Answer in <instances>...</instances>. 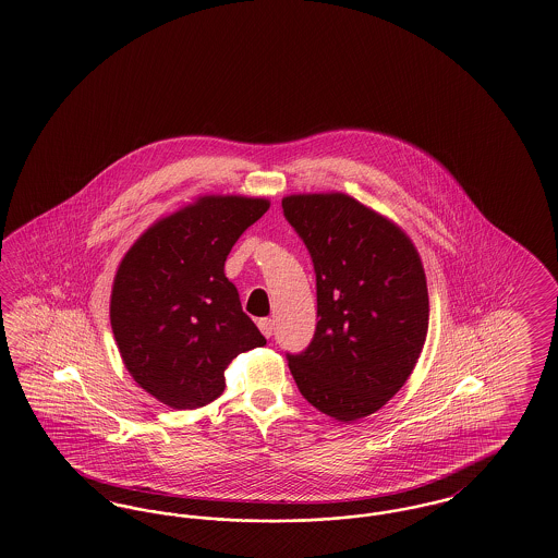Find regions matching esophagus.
I'll return each mask as SVG.
<instances>
[{"label":"esophagus","instance_id":"obj_1","mask_svg":"<svg viewBox=\"0 0 558 558\" xmlns=\"http://www.w3.org/2000/svg\"><path fill=\"white\" fill-rule=\"evenodd\" d=\"M272 319L271 318H260L258 319V328H260V332L267 336V338H271L272 336Z\"/></svg>","mask_w":558,"mask_h":558}]
</instances>
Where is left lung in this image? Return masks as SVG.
<instances>
[{
    "label": "left lung",
    "mask_w": 558,
    "mask_h": 558,
    "mask_svg": "<svg viewBox=\"0 0 558 558\" xmlns=\"http://www.w3.org/2000/svg\"><path fill=\"white\" fill-rule=\"evenodd\" d=\"M281 206L312 256L318 295L314 338L287 363L316 410L354 422L398 393L426 342L422 260L401 228L351 195H289Z\"/></svg>",
    "instance_id": "1"
}]
</instances>
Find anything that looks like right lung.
<instances>
[{"label":"right lung","mask_w":558,"mask_h":558,"mask_svg":"<svg viewBox=\"0 0 558 558\" xmlns=\"http://www.w3.org/2000/svg\"><path fill=\"white\" fill-rule=\"evenodd\" d=\"M267 199L206 195L153 223L122 258L110 319L128 373L175 410L222 396L223 371L265 347L223 263Z\"/></svg>","instance_id":"1"}]
</instances>
